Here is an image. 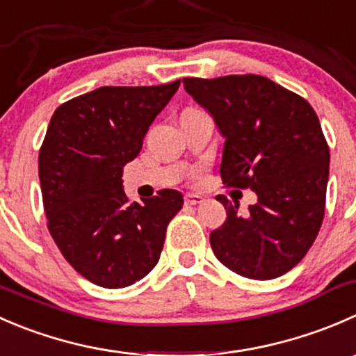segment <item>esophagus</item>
<instances>
[{
    "mask_svg": "<svg viewBox=\"0 0 356 356\" xmlns=\"http://www.w3.org/2000/svg\"><path fill=\"white\" fill-rule=\"evenodd\" d=\"M202 197L200 195H195V193H188V195L185 197V204L186 206H195V204H200L202 202Z\"/></svg>",
    "mask_w": 356,
    "mask_h": 356,
    "instance_id": "34e87169",
    "label": "esophagus"
}]
</instances>
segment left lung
I'll list each match as a JSON object with an SVG mask.
<instances>
[{
    "mask_svg": "<svg viewBox=\"0 0 356 356\" xmlns=\"http://www.w3.org/2000/svg\"><path fill=\"white\" fill-rule=\"evenodd\" d=\"M183 86L223 135V183L258 195L244 214L216 197L227 220L209 235L214 256L248 279L284 275L312 248L325 211L330 156L315 111L256 74L185 77Z\"/></svg>",
    "mask_w": 356,
    "mask_h": 356,
    "instance_id": "obj_1",
    "label": "left lung"
}]
</instances>
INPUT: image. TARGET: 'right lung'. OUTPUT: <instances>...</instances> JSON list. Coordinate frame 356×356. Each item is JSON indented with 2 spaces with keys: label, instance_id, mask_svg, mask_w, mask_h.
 I'll list each match as a JSON object with an SVG mask.
<instances>
[{
  "label": "right lung",
  "instance_id": "add662e5",
  "mask_svg": "<svg viewBox=\"0 0 356 356\" xmlns=\"http://www.w3.org/2000/svg\"><path fill=\"white\" fill-rule=\"evenodd\" d=\"M178 86H102L51 115L40 150L48 230L72 268L100 287L121 289L143 279L183 206L181 193L170 188L129 202L121 179Z\"/></svg>",
  "mask_w": 356,
  "mask_h": 356
}]
</instances>
